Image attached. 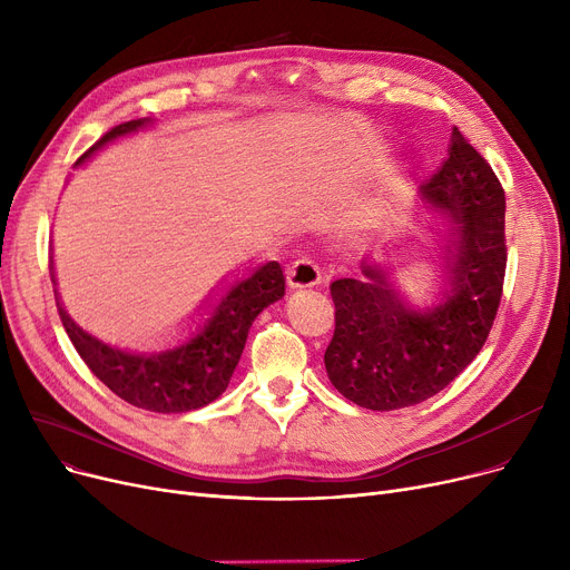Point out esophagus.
Returning a JSON list of instances; mask_svg holds the SVG:
<instances>
[{"label": "esophagus", "mask_w": 570, "mask_h": 570, "mask_svg": "<svg viewBox=\"0 0 570 570\" xmlns=\"http://www.w3.org/2000/svg\"><path fill=\"white\" fill-rule=\"evenodd\" d=\"M321 282V267L312 256H297L288 267V286L307 288Z\"/></svg>", "instance_id": "obj_1"}]
</instances>
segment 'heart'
<instances>
[{
  "instance_id": "heart-1",
  "label": "heart",
  "mask_w": 570,
  "mask_h": 570,
  "mask_svg": "<svg viewBox=\"0 0 570 570\" xmlns=\"http://www.w3.org/2000/svg\"><path fill=\"white\" fill-rule=\"evenodd\" d=\"M379 213H372V215H367L363 222H361V226H357V228H372V226H376L379 224Z\"/></svg>"
}]
</instances>
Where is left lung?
<instances>
[{
	"label": "left lung",
	"instance_id": "8db88e82",
	"mask_svg": "<svg viewBox=\"0 0 570 570\" xmlns=\"http://www.w3.org/2000/svg\"><path fill=\"white\" fill-rule=\"evenodd\" d=\"M455 217V249L445 269L451 291L428 312L409 309L387 269L361 263L365 277L331 284L335 333L325 370L353 404L393 411L421 404L451 383L483 348L503 293L505 196L483 155L453 127L448 159L423 187Z\"/></svg>",
	"mask_w": 570,
	"mask_h": 570
}]
</instances>
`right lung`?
Listing matches in <instances>:
<instances>
[{
  "mask_svg": "<svg viewBox=\"0 0 570 570\" xmlns=\"http://www.w3.org/2000/svg\"><path fill=\"white\" fill-rule=\"evenodd\" d=\"M147 122L149 119L142 117L112 127L78 161L108 140L131 134ZM284 288L286 277L282 265L277 261L261 265L252 277L235 284L226 297H222L213 318L203 325L196 337L159 355H134L112 348L82 333L62 307H59V316L82 363L119 400L157 413H185L215 402L226 391L254 318L267 305L279 301Z\"/></svg>",
  "mask_w": 570,
  "mask_h": 570,
  "instance_id": "obj_1",
  "label": "right lung"
}]
</instances>
